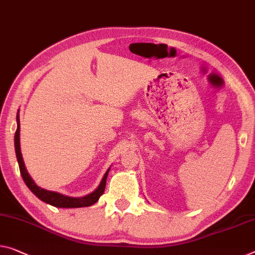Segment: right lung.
Listing matches in <instances>:
<instances>
[{"label": "right lung", "instance_id": "right-lung-1", "mask_svg": "<svg viewBox=\"0 0 255 255\" xmlns=\"http://www.w3.org/2000/svg\"><path fill=\"white\" fill-rule=\"evenodd\" d=\"M17 131H15L14 134V148H15V155H17V159H18V164H19V168H20V173L21 177L25 181L26 186L32 190V193L37 196L41 201L48 203L50 205H53L56 207H84V206H90L92 204H95L96 202H98V199L101 195L104 194L105 191V187H106V180H107V175L109 170L106 172L103 180H101L99 187L93 191L92 194H90L88 196H84V197H80V198H74V197H68V196H64L61 194L54 193V191H49L43 189V188H40L38 186L35 185V182L33 181V179L30 178V175L27 172L25 164H23V159L21 156V151H20V141H19V131H20V123H19V117L17 116Z\"/></svg>", "mask_w": 255, "mask_h": 255}]
</instances>
